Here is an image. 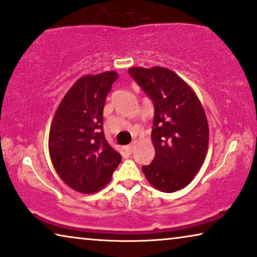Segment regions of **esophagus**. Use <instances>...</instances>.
Here are the masks:
<instances>
[{
	"mask_svg": "<svg viewBox=\"0 0 257 257\" xmlns=\"http://www.w3.org/2000/svg\"><path fill=\"white\" fill-rule=\"evenodd\" d=\"M135 147H136V143L135 142H133L132 144H130L128 146H126V151H127V153L131 154L133 152V150H135Z\"/></svg>",
	"mask_w": 257,
	"mask_h": 257,
	"instance_id": "obj_1",
	"label": "esophagus"
}]
</instances>
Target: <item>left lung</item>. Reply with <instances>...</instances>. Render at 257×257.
Wrapping results in <instances>:
<instances>
[{"instance_id":"obj_1","label":"left lung","mask_w":257,"mask_h":257,"mask_svg":"<svg viewBox=\"0 0 257 257\" xmlns=\"http://www.w3.org/2000/svg\"><path fill=\"white\" fill-rule=\"evenodd\" d=\"M128 73L154 105L156 156L142 170L154 188L179 191L198 173L208 149V122L202 105L194 91L170 69L130 68Z\"/></svg>"}]
</instances>
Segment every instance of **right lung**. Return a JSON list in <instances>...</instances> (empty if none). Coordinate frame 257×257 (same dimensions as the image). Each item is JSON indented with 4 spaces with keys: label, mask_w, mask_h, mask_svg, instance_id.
<instances>
[{
    "label": "right lung",
    "mask_w": 257,
    "mask_h": 257,
    "mask_svg": "<svg viewBox=\"0 0 257 257\" xmlns=\"http://www.w3.org/2000/svg\"><path fill=\"white\" fill-rule=\"evenodd\" d=\"M117 78L114 71L79 78L52 120L49 133L52 165L69 187L84 194L103 188L121 161L103 131L105 100Z\"/></svg>",
    "instance_id": "1"
}]
</instances>
